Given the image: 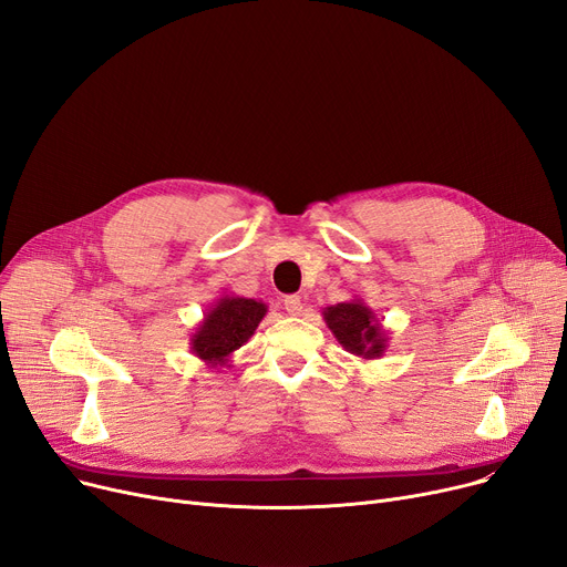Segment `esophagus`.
Masks as SVG:
<instances>
[{
	"label": "esophagus",
	"instance_id": "esophagus-1",
	"mask_svg": "<svg viewBox=\"0 0 567 567\" xmlns=\"http://www.w3.org/2000/svg\"><path fill=\"white\" fill-rule=\"evenodd\" d=\"M285 310H287V315H291V317H299V315L303 312L301 296H296V293L287 296V299H285Z\"/></svg>",
	"mask_w": 567,
	"mask_h": 567
}]
</instances>
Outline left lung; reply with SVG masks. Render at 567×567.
Returning a JSON list of instances; mask_svg holds the SVG:
<instances>
[{
	"label": "left lung",
	"mask_w": 567,
	"mask_h": 567,
	"mask_svg": "<svg viewBox=\"0 0 567 567\" xmlns=\"http://www.w3.org/2000/svg\"><path fill=\"white\" fill-rule=\"evenodd\" d=\"M323 321L336 340L361 361L381 359L389 349V331L383 329L374 310L363 299H351L323 308Z\"/></svg>",
	"instance_id": "1"
}]
</instances>
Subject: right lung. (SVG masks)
I'll list each match as a JSON object with an SVG mask.
<instances>
[{
	"label": "right lung",
	"mask_w": 567,
	"mask_h": 567,
	"mask_svg": "<svg viewBox=\"0 0 567 567\" xmlns=\"http://www.w3.org/2000/svg\"><path fill=\"white\" fill-rule=\"evenodd\" d=\"M266 312L268 306L261 301L223 293L195 326V333L190 336V353H195L208 368H231V353L255 336Z\"/></svg>",
	"instance_id": "right-lung-1"
}]
</instances>
